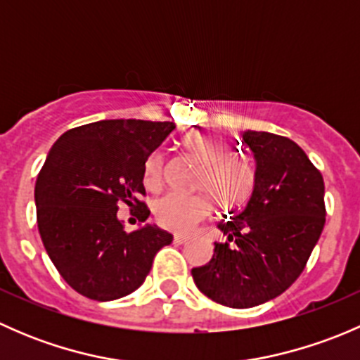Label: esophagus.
I'll return each mask as SVG.
<instances>
[{
    "mask_svg": "<svg viewBox=\"0 0 360 360\" xmlns=\"http://www.w3.org/2000/svg\"><path fill=\"white\" fill-rule=\"evenodd\" d=\"M174 242H176V244H186V242H190V237H184V235H176V237H174Z\"/></svg>",
    "mask_w": 360,
    "mask_h": 360,
    "instance_id": "1",
    "label": "esophagus"
}]
</instances>
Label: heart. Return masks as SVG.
Returning <instances> with one entry per match:
<instances>
[{
    "label": "heart",
    "instance_id": "heart-1",
    "mask_svg": "<svg viewBox=\"0 0 360 360\" xmlns=\"http://www.w3.org/2000/svg\"><path fill=\"white\" fill-rule=\"evenodd\" d=\"M183 144L203 163L200 188L209 191L219 205L235 209L248 202L256 174L248 160L233 157L230 141L212 132H191L184 137ZM162 165L160 153L151 155L144 165V184L151 190L162 183ZM210 195L169 191L155 202V217L167 230L190 233L212 214Z\"/></svg>",
    "mask_w": 360,
    "mask_h": 360
}]
</instances>
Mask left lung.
Wrapping results in <instances>:
<instances>
[{
    "label": "left lung",
    "instance_id": "left-lung-1",
    "mask_svg": "<svg viewBox=\"0 0 360 360\" xmlns=\"http://www.w3.org/2000/svg\"><path fill=\"white\" fill-rule=\"evenodd\" d=\"M256 179L249 202L217 224L226 244L191 275L216 303L250 308L274 300L300 277L326 223L324 179L288 137L245 130ZM233 241V245L229 242Z\"/></svg>",
    "mask_w": 360,
    "mask_h": 360
}]
</instances>
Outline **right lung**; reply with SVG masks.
Instances as JSON below:
<instances>
[{
	"mask_svg": "<svg viewBox=\"0 0 360 360\" xmlns=\"http://www.w3.org/2000/svg\"><path fill=\"white\" fill-rule=\"evenodd\" d=\"M172 122L101 120L64 132L36 179L38 230L50 259L76 292L112 301L144 282L155 254L172 242L157 224L127 233L118 203L143 207L144 165Z\"/></svg>",
	"mask_w": 360,
	"mask_h": 360,
	"instance_id": "obj_1",
	"label": "right lung"
}]
</instances>
